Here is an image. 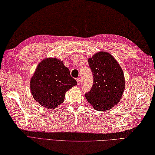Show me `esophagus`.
Returning a JSON list of instances; mask_svg holds the SVG:
<instances>
[{"mask_svg": "<svg viewBox=\"0 0 155 155\" xmlns=\"http://www.w3.org/2000/svg\"><path fill=\"white\" fill-rule=\"evenodd\" d=\"M77 84H81V78H78L77 79Z\"/></svg>", "mask_w": 155, "mask_h": 155, "instance_id": "esophagus-1", "label": "esophagus"}]
</instances>
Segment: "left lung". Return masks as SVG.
I'll use <instances>...</instances> for the list:
<instances>
[{
    "label": "left lung",
    "instance_id": "left-lung-1",
    "mask_svg": "<svg viewBox=\"0 0 155 155\" xmlns=\"http://www.w3.org/2000/svg\"><path fill=\"white\" fill-rule=\"evenodd\" d=\"M94 84L85 97L93 107L107 111L120 101L125 88L124 73L111 55L100 51L88 59Z\"/></svg>",
    "mask_w": 155,
    "mask_h": 155
}]
</instances>
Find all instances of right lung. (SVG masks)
I'll return each instance as SVG.
<instances>
[{
  "label": "right lung",
  "mask_w": 155,
  "mask_h": 155,
  "mask_svg": "<svg viewBox=\"0 0 155 155\" xmlns=\"http://www.w3.org/2000/svg\"><path fill=\"white\" fill-rule=\"evenodd\" d=\"M77 84L63 61L46 58L37 66L31 79L30 88L40 105L52 109L64 101L65 92Z\"/></svg>",
  "instance_id": "add662e5"
}]
</instances>
